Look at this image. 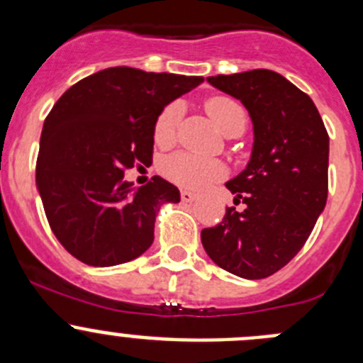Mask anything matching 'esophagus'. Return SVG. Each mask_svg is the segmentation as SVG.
Masks as SVG:
<instances>
[{
    "label": "esophagus",
    "instance_id": "34e87169",
    "mask_svg": "<svg viewBox=\"0 0 363 363\" xmlns=\"http://www.w3.org/2000/svg\"><path fill=\"white\" fill-rule=\"evenodd\" d=\"M199 199V196L195 195V193H191V191H181V200L182 202H186V203H191V202H195V200Z\"/></svg>",
    "mask_w": 363,
    "mask_h": 363
}]
</instances>
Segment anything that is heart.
<instances>
[{
  "mask_svg": "<svg viewBox=\"0 0 363 363\" xmlns=\"http://www.w3.org/2000/svg\"><path fill=\"white\" fill-rule=\"evenodd\" d=\"M208 116L212 117L219 130H225L233 121H246V112L228 96H212L205 101ZM182 116L181 104H170L160 112L155 123V140L161 147H168L174 144L175 133H177L179 121ZM163 174L175 184L189 189H200L211 181L225 175V164L218 160L200 158V156L189 155V152H177L170 158L164 160L161 167Z\"/></svg>",
  "mask_w": 363,
  "mask_h": 363,
  "instance_id": "b5f03b06",
  "label": "heart"
}]
</instances>
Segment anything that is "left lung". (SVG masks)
<instances>
[{
  "label": "left lung",
  "instance_id": "8db88e82",
  "mask_svg": "<svg viewBox=\"0 0 363 363\" xmlns=\"http://www.w3.org/2000/svg\"><path fill=\"white\" fill-rule=\"evenodd\" d=\"M237 98L252 121L246 168L226 182L235 207L202 230L212 262L244 279H263L302 250L328 195V133L316 105L272 69L207 77Z\"/></svg>",
  "mask_w": 363,
  "mask_h": 363
}]
</instances>
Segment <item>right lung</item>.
<instances>
[{"label": "right lung", "instance_id": "right-lung-1", "mask_svg": "<svg viewBox=\"0 0 363 363\" xmlns=\"http://www.w3.org/2000/svg\"><path fill=\"white\" fill-rule=\"evenodd\" d=\"M202 82L113 67L79 80L56 101L40 137L36 188L69 255L112 267L151 247L160 207L181 202V193L160 175L133 188L124 170L151 161L160 112Z\"/></svg>", "mask_w": 363, "mask_h": 363}]
</instances>
